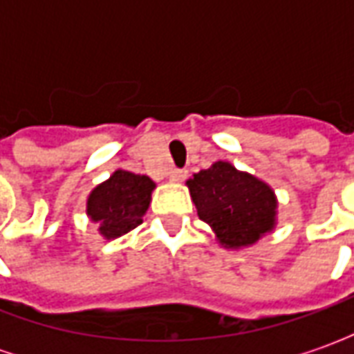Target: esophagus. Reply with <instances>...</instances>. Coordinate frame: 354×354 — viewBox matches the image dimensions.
<instances>
[{"mask_svg":"<svg viewBox=\"0 0 354 354\" xmlns=\"http://www.w3.org/2000/svg\"><path fill=\"white\" fill-rule=\"evenodd\" d=\"M170 182H184L185 178H187V170H182V169H174L170 170Z\"/></svg>","mask_w":354,"mask_h":354,"instance_id":"1","label":"esophagus"}]
</instances>
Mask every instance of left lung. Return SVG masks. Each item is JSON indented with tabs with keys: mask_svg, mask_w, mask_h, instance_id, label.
Masks as SVG:
<instances>
[{
	"mask_svg": "<svg viewBox=\"0 0 354 354\" xmlns=\"http://www.w3.org/2000/svg\"><path fill=\"white\" fill-rule=\"evenodd\" d=\"M185 185L199 218L223 248H248L277 227L279 201L273 187L230 161L212 162Z\"/></svg>",
	"mask_w": 354,
	"mask_h": 354,
	"instance_id": "obj_1",
	"label": "left lung"
}]
</instances>
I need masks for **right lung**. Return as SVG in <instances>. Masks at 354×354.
<instances>
[{"instance_id": "obj_1", "label": "right lung", "mask_w": 354, "mask_h": 354, "mask_svg": "<svg viewBox=\"0 0 354 354\" xmlns=\"http://www.w3.org/2000/svg\"><path fill=\"white\" fill-rule=\"evenodd\" d=\"M153 189L155 182L149 176L117 169L88 193V220L98 223V233L106 241L121 237L142 223Z\"/></svg>"}]
</instances>
